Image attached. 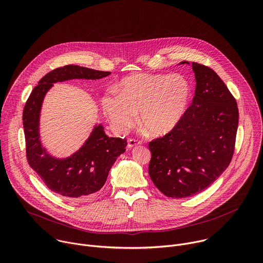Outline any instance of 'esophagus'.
Segmentation results:
<instances>
[{"instance_id": "34e87169", "label": "esophagus", "mask_w": 263, "mask_h": 263, "mask_svg": "<svg viewBox=\"0 0 263 263\" xmlns=\"http://www.w3.org/2000/svg\"><path fill=\"white\" fill-rule=\"evenodd\" d=\"M141 142L139 141V140H136V139H129L128 140V148H132V147H134V146H136V145H138V144H140Z\"/></svg>"}]
</instances>
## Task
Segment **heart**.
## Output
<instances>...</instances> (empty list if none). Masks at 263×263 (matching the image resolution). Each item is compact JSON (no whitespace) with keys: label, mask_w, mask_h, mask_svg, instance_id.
Returning <instances> with one entry per match:
<instances>
[{"label":"heart","mask_w":263,"mask_h":263,"mask_svg":"<svg viewBox=\"0 0 263 263\" xmlns=\"http://www.w3.org/2000/svg\"><path fill=\"white\" fill-rule=\"evenodd\" d=\"M114 92L102 98V108L112 127L127 132L135 122L149 135L173 132L184 119L193 100V86L183 74L136 73L124 78Z\"/></svg>","instance_id":"1"}]
</instances>
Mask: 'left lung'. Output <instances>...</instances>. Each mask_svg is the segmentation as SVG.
Returning a JSON list of instances; mask_svg holds the SVG:
<instances>
[{
  "mask_svg": "<svg viewBox=\"0 0 263 263\" xmlns=\"http://www.w3.org/2000/svg\"><path fill=\"white\" fill-rule=\"evenodd\" d=\"M196 78L192 106L170 134L148 143V175L170 198H187L210 186L226 170L234 153L238 128L235 99L218 74L189 61Z\"/></svg>",
  "mask_w": 263,
  "mask_h": 263,
  "instance_id": "1",
  "label": "left lung"
}]
</instances>
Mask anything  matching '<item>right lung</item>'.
Wrapping results in <instances>:
<instances>
[{
  "label": "right lung",
  "instance_id": "right-lung-1",
  "mask_svg": "<svg viewBox=\"0 0 263 263\" xmlns=\"http://www.w3.org/2000/svg\"><path fill=\"white\" fill-rule=\"evenodd\" d=\"M110 71L79 65H65L48 72L32 90L23 112L27 159L48 189L74 201L90 199L105 184L117 158L126 151L127 140L109 137L102 124H96L81 147L67 157H55L41 140V111L54 83L73 79L98 80Z\"/></svg>",
  "mask_w": 263,
  "mask_h": 263
}]
</instances>
